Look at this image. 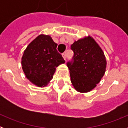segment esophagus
<instances>
[{"label": "esophagus", "mask_w": 128, "mask_h": 128, "mask_svg": "<svg viewBox=\"0 0 128 128\" xmlns=\"http://www.w3.org/2000/svg\"><path fill=\"white\" fill-rule=\"evenodd\" d=\"M62 56H63V58H64V60H66V52L63 53V54H62Z\"/></svg>", "instance_id": "obj_1"}]
</instances>
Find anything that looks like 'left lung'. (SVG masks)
Instances as JSON below:
<instances>
[{
    "label": "left lung",
    "instance_id": "1",
    "mask_svg": "<svg viewBox=\"0 0 128 128\" xmlns=\"http://www.w3.org/2000/svg\"><path fill=\"white\" fill-rule=\"evenodd\" d=\"M70 47L74 56L66 64L72 84L78 92H88L94 88L104 74L106 68L104 54L90 36L75 41Z\"/></svg>",
    "mask_w": 128,
    "mask_h": 128
}]
</instances>
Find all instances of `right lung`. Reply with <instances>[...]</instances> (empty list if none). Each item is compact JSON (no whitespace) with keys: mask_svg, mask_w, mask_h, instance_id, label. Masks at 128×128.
<instances>
[{"mask_svg":"<svg viewBox=\"0 0 128 128\" xmlns=\"http://www.w3.org/2000/svg\"><path fill=\"white\" fill-rule=\"evenodd\" d=\"M58 44L49 35L40 34L28 45L22 58L26 78L37 86H45L52 79L56 68L64 63Z\"/></svg>","mask_w":128,"mask_h":128,"instance_id":"1","label":"right lung"}]
</instances>
